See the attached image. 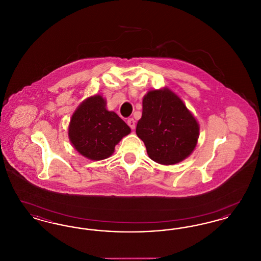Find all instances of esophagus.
Instances as JSON below:
<instances>
[{
	"instance_id": "1",
	"label": "esophagus",
	"mask_w": 261,
	"mask_h": 261,
	"mask_svg": "<svg viewBox=\"0 0 261 261\" xmlns=\"http://www.w3.org/2000/svg\"><path fill=\"white\" fill-rule=\"evenodd\" d=\"M127 124L130 126V128H131L132 130H134V129H135V127H136V125H135V120H134L133 118H128V120H127Z\"/></svg>"
}]
</instances>
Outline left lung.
Returning <instances> with one entry per match:
<instances>
[{
    "label": "left lung",
    "instance_id": "1",
    "mask_svg": "<svg viewBox=\"0 0 261 261\" xmlns=\"http://www.w3.org/2000/svg\"><path fill=\"white\" fill-rule=\"evenodd\" d=\"M136 134L144 142L151 161L173 165L186 160L196 149L199 124L169 88L152 89L143 98Z\"/></svg>",
    "mask_w": 261,
    "mask_h": 261
}]
</instances>
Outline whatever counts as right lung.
<instances>
[{
	"mask_svg": "<svg viewBox=\"0 0 261 261\" xmlns=\"http://www.w3.org/2000/svg\"><path fill=\"white\" fill-rule=\"evenodd\" d=\"M130 132V127L115 112L107 110V100L98 94L78 106L68 125L71 145L91 161L110 158L115 146Z\"/></svg>",
	"mask_w": 261,
	"mask_h": 261,
	"instance_id": "1",
	"label": "right lung"
}]
</instances>
